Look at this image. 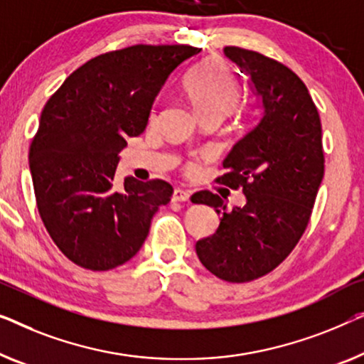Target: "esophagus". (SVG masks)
I'll return each mask as SVG.
<instances>
[{"label": "esophagus", "instance_id": "obj_1", "mask_svg": "<svg viewBox=\"0 0 364 364\" xmlns=\"http://www.w3.org/2000/svg\"><path fill=\"white\" fill-rule=\"evenodd\" d=\"M188 198H191V192L183 188H176L172 193V202H187Z\"/></svg>", "mask_w": 364, "mask_h": 364}]
</instances>
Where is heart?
Returning a JSON list of instances; mask_svg holds the SVG:
<instances>
[{
    "mask_svg": "<svg viewBox=\"0 0 364 364\" xmlns=\"http://www.w3.org/2000/svg\"><path fill=\"white\" fill-rule=\"evenodd\" d=\"M186 93L200 119L207 117L221 119L235 105L238 85L226 62L220 57H210L187 78Z\"/></svg>",
    "mask_w": 364,
    "mask_h": 364,
    "instance_id": "1",
    "label": "heart"
}]
</instances>
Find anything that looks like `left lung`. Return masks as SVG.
Here are the masks:
<instances>
[{"instance_id":"1","label":"left lung","mask_w":364,"mask_h":364,"mask_svg":"<svg viewBox=\"0 0 364 364\" xmlns=\"http://www.w3.org/2000/svg\"><path fill=\"white\" fill-rule=\"evenodd\" d=\"M261 100V119L233 146L217 178L243 188L245 207L226 212L217 193L200 191L193 203L221 215L212 236L197 241L202 264L228 282H250L281 264L307 228L323 178L322 123L305 83L259 52L225 47Z\"/></svg>"}]
</instances>
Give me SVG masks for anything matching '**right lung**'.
Listing matches in <instances>:
<instances>
[{"instance_id":"1","label":"right lung","mask_w":364,"mask_h":364,"mask_svg":"<svg viewBox=\"0 0 364 364\" xmlns=\"http://www.w3.org/2000/svg\"><path fill=\"white\" fill-rule=\"evenodd\" d=\"M200 49L131 46L78 67L41 113L29 147L38 210L50 238L77 266L108 271L141 250L151 220L171 202L161 178L114 183L126 138L146 129L152 105L176 68Z\"/></svg>"}]
</instances>
